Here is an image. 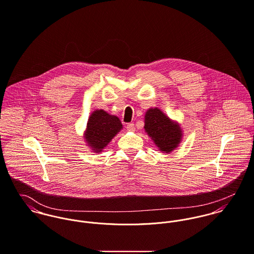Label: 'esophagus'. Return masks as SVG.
I'll return each instance as SVG.
<instances>
[{"mask_svg":"<svg viewBox=\"0 0 254 254\" xmlns=\"http://www.w3.org/2000/svg\"><path fill=\"white\" fill-rule=\"evenodd\" d=\"M127 130H133L134 129V124L133 123L127 124Z\"/></svg>","mask_w":254,"mask_h":254,"instance_id":"1","label":"esophagus"}]
</instances>
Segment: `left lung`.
Masks as SVG:
<instances>
[{
    "instance_id": "left-lung-1",
    "label": "left lung",
    "mask_w": 254,
    "mask_h": 254,
    "mask_svg": "<svg viewBox=\"0 0 254 254\" xmlns=\"http://www.w3.org/2000/svg\"><path fill=\"white\" fill-rule=\"evenodd\" d=\"M144 128L159 150L163 152L173 151L182 138L181 127L157 108L146 112Z\"/></svg>"
}]
</instances>
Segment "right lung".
Listing matches in <instances>:
<instances>
[{"mask_svg":"<svg viewBox=\"0 0 254 254\" xmlns=\"http://www.w3.org/2000/svg\"><path fill=\"white\" fill-rule=\"evenodd\" d=\"M122 127L123 125L118 117L109 115L104 110H96L88 120L85 139L91 150L101 152Z\"/></svg>","mask_w":254,"mask_h":254,"instance_id":"add662e5","label":"right lung"}]
</instances>
